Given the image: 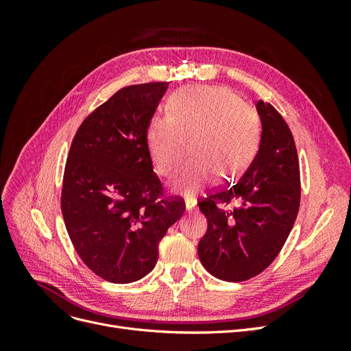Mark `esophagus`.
Masks as SVG:
<instances>
[{
	"instance_id": "1",
	"label": "esophagus",
	"mask_w": 351,
	"mask_h": 351,
	"mask_svg": "<svg viewBox=\"0 0 351 351\" xmlns=\"http://www.w3.org/2000/svg\"><path fill=\"white\" fill-rule=\"evenodd\" d=\"M186 209L189 212H192L196 209V202L193 199H186Z\"/></svg>"
}]
</instances>
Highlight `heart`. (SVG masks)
<instances>
[{
	"instance_id": "heart-1",
	"label": "heart",
	"mask_w": 351,
	"mask_h": 351,
	"mask_svg": "<svg viewBox=\"0 0 351 351\" xmlns=\"http://www.w3.org/2000/svg\"><path fill=\"white\" fill-rule=\"evenodd\" d=\"M168 114L155 115L146 132L156 171L171 176L189 152L193 158L174 189L193 195L214 177L236 178L250 164L261 136L259 114L234 92L217 86L180 89L168 101Z\"/></svg>"
}]
</instances>
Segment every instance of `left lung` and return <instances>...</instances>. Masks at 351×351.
I'll use <instances>...</instances> for the list:
<instances>
[{
    "mask_svg": "<svg viewBox=\"0 0 351 351\" xmlns=\"http://www.w3.org/2000/svg\"><path fill=\"white\" fill-rule=\"evenodd\" d=\"M262 137L256 156L234 183L199 199L208 219L197 253L214 277L240 282L278 256L300 208V167L294 137L269 102L258 101Z\"/></svg>",
    "mask_w": 351,
    "mask_h": 351,
    "instance_id": "left-lung-1",
    "label": "left lung"
}]
</instances>
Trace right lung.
Instances as JSON below:
<instances>
[{
    "instance_id": "1",
    "label": "right lung",
    "mask_w": 351,
    "mask_h": 351,
    "mask_svg": "<svg viewBox=\"0 0 351 351\" xmlns=\"http://www.w3.org/2000/svg\"><path fill=\"white\" fill-rule=\"evenodd\" d=\"M168 82L132 84L83 120L73 137L61 212L74 250L105 281L149 274L158 244L186 210L154 173L146 132Z\"/></svg>"
}]
</instances>
